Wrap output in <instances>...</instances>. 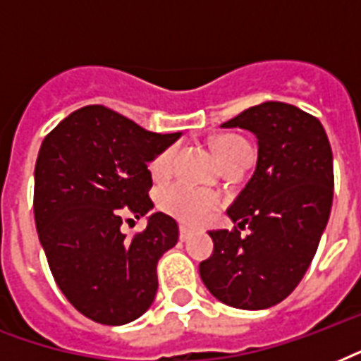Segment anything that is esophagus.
Wrapping results in <instances>:
<instances>
[{
	"label": "esophagus",
	"instance_id": "34e87169",
	"mask_svg": "<svg viewBox=\"0 0 361 361\" xmlns=\"http://www.w3.org/2000/svg\"><path fill=\"white\" fill-rule=\"evenodd\" d=\"M191 236H192L191 228H189V226H185V225H180V240L187 241Z\"/></svg>",
	"mask_w": 361,
	"mask_h": 361
}]
</instances>
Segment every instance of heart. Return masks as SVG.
<instances>
[{
  "instance_id": "heart-1",
  "label": "heart",
  "mask_w": 361,
  "mask_h": 361,
  "mask_svg": "<svg viewBox=\"0 0 361 361\" xmlns=\"http://www.w3.org/2000/svg\"><path fill=\"white\" fill-rule=\"evenodd\" d=\"M212 146H214L215 157L219 159L223 166L232 163V161H238L241 155L252 152L249 142L243 140L238 135L217 136ZM174 157L176 146H170L153 159L149 170H152V176L155 180H163L170 174ZM219 204L221 200L217 195L187 185V183H172V185L164 187L159 195V206L166 214L180 219L181 223H187V225H200L206 219H209L215 209L219 208Z\"/></svg>"
}]
</instances>
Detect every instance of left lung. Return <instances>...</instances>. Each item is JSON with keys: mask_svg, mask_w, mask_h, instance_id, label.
I'll return each mask as SVG.
<instances>
[{"mask_svg": "<svg viewBox=\"0 0 361 361\" xmlns=\"http://www.w3.org/2000/svg\"><path fill=\"white\" fill-rule=\"evenodd\" d=\"M221 127L257 136V169L226 214L249 234L212 231L214 252L198 269L219 302L258 311L283 302L313 260L330 219L334 155L326 130L298 106L269 101Z\"/></svg>", "mask_w": 361, "mask_h": 361, "instance_id": "obj_1", "label": "left lung"}]
</instances>
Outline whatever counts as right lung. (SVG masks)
I'll return each mask as SVG.
<instances>
[{"instance_id":"obj_1","label":"right lung","mask_w":361,"mask_h":361,"mask_svg":"<svg viewBox=\"0 0 361 361\" xmlns=\"http://www.w3.org/2000/svg\"><path fill=\"white\" fill-rule=\"evenodd\" d=\"M180 136L90 104L42 140L33 192L39 241L59 290L87 319L127 324L155 300L157 262L178 243V223L155 212L133 238L121 225L123 215L140 219L153 209L147 163Z\"/></svg>"}]
</instances>
